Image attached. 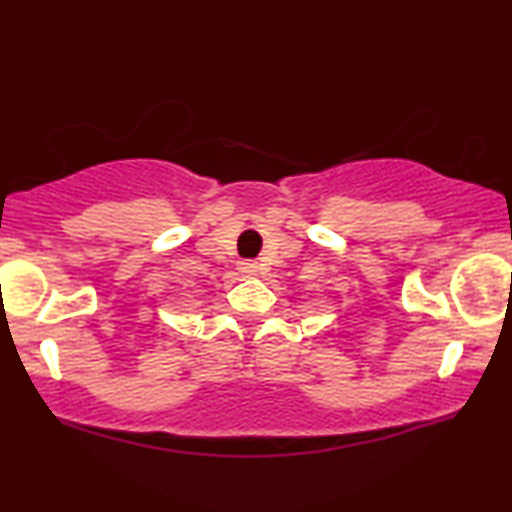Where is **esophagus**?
Returning a JSON list of instances; mask_svg holds the SVG:
<instances>
[{
	"mask_svg": "<svg viewBox=\"0 0 512 512\" xmlns=\"http://www.w3.org/2000/svg\"><path fill=\"white\" fill-rule=\"evenodd\" d=\"M241 271L248 273V276H255V273H257V264H255V262H241Z\"/></svg>",
	"mask_w": 512,
	"mask_h": 512,
	"instance_id": "esophagus-1",
	"label": "esophagus"
}]
</instances>
